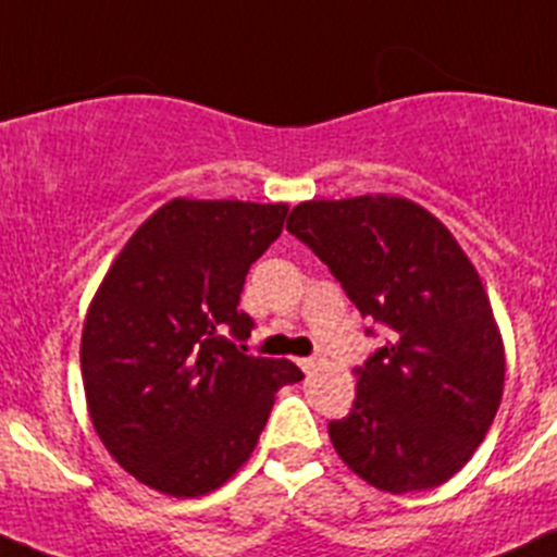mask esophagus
Listing matches in <instances>:
<instances>
[{
    "label": "esophagus",
    "mask_w": 557,
    "mask_h": 557,
    "mask_svg": "<svg viewBox=\"0 0 557 557\" xmlns=\"http://www.w3.org/2000/svg\"><path fill=\"white\" fill-rule=\"evenodd\" d=\"M299 366H302V372L310 374L322 366V358H299Z\"/></svg>",
    "instance_id": "34e87169"
}]
</instances>
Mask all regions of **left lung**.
<instances>
[{
    "label": "left lung",
    "instance_id": "obj_1",
    "mask_svg": "<svg viewBox=\"0 0 557 557\" xmlns=\"http://www.w3.org/2000/svg\"><path fill=\"white\" fill-rule=\"evenodd\" d=\"M285 227L360 315L388 330L355 369L352 410L330 422L335 453L391 494L447 483L488 433L505 385L503 338L472 260L433 213L385 194L310 199Z\"/></svg>",
    "mask_w": 557,
    "mask_h": 557
}]
</instances>
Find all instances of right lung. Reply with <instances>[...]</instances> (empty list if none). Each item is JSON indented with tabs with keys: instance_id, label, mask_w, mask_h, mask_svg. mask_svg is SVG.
Returning a JSON list of instances; mask_svg holds the SVG:
<instances>
[{
	"instance_id": "1",
	"label": "right lung",
	"mask_w": 557,
	"mask_h": 557,
	"mask_svg": "<svg viewBox=\"0 0 557 557\" xmlns=\"http://www.w3.org/2000/svg\"><path fill=\"white\" fill-rule=\"evenodd\" d=\"M288 205L172 199L113 260L83 327V383L108 453L172 497L227 483L252 455L274 394L305 377L235 341L255 322L249 267L283 233ZM230 332V336H224Z\"/></svg>"
}]
</instances>
